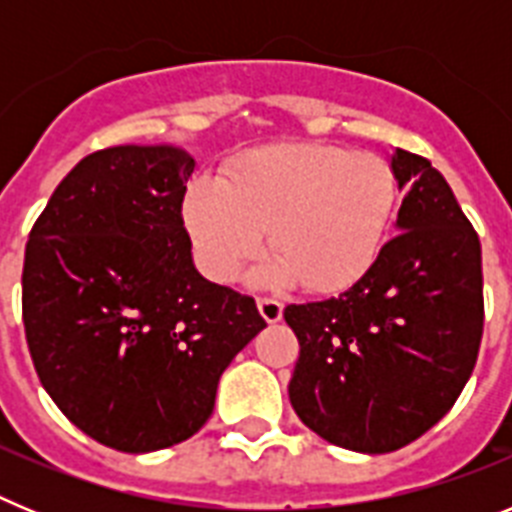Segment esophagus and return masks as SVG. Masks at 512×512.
<instances>
[{
  "label": "esophagus",
  "instance_id": "1",
  "mask_svg": "<svg viewBox=\"0 0 512 512\" xmlns=\"http://www.w3.org/2000/svg\"><path fill=\"white\" fill-rule=\"evenodd\" d=\"M256 305H259L261 318H264L266 323H279V320H282L284 305L279 300H274V297H259Z\"/></svg>",
  "mask_w": 512,
  "mask_h": 512
}]
</instances>
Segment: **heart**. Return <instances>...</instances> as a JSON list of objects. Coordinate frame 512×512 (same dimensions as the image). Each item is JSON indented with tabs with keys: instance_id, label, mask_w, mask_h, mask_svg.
<instances>
[{
	"instance_id": "1",
	"label": "heart",
	"mask_w": 512,
	"mask_h": 512,
	"mask_svg": "<svg viewBox=\"0 0 512 512\" xmlns=\"http://www.w3.org/2000/svg\"><path fill=\"white\" fill-rule=\"evenodd\" d=\"M397 202L392 166L374 153L300 143L238 158L225 182L197 179L184 194V225L197 261L215 282H230L264 248V284L305 282L338 292L377 259Z\"/></svg>"
}]
</instances>
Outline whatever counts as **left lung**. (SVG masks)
Wrapping results in <instances>:
<instances>
[{
    "label": "left lung",
    "mask_w": 512,
    "mask_h": 512,
    "mask_svg": "<svg viewBox=\"0 0 512 512\" xmlns=\"http://www.w3.org/2000/svg\"><path fill=\"white\" fill-rule=\"evenodd\" d=\"M390 166L405 189L395 238L354 287L284 310L300 341L292 408L361 454L402 449L449 413L485 325L482 248L454 192L428 158L397 148Z\"/></svg>",
    "instance_id": "left-lung-1"
}]
</instances>
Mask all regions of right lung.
<instances>
[{
    "instance_id": "right-lung-1",
    "label": "right lung",
    "mask_w": 512,
    "mask_h": 512,
    "mask_svg": "<svg viewBox=\"0 0 512 512\" xmlns=\"http://www.w3.org/2000/svg\"><path fill=\"white\" fill-rule=\"evenodd\" d=\"M192 171L174 146L81 158L25 248L22 323L40 384L79 431L125 454L200 431L228 364L266 328L253 297L194 269Z\"/></svg>"
}]
</instances>
